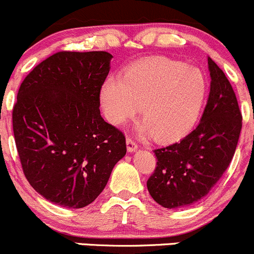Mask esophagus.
<instances>
[{
  "label": "esophagus",
  "instance_id": "34e87169",
  "mask_svg": "<svg viewBox=\"0 0 254 254\" xmlns=\"http://www.w3.org/2000/svg\"><path fill=\"white\" fill-rule=\"evenodd\" d=\"M126 143H127V150H128V152H134V150H137L138 145H137V143L134 142V139L127 137Z\"/></svg>",
  "mask_w": 254,
  "mask_h": 254
}]
</instances>
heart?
<instances>
[{
  "label": "heart",
  "mask_w": 254,
  "mask_h": 254,
  "mask_svg": "<svg viewBox=\"0 0 254 254\" xmlns=\"http://www.w3.org/2000/svg\"><path fill=\"white\" fill-rule=\"evenodd\" d=\"M207 81L197 67L157 57L130 66L121 79L102 85L101 104L106 119L122 126L140 105L142 129L155 139L169 142L187 134L201 112Z\"/></svg>",
  "instance_id": "1"
}]
</instances>
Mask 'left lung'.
I'll list each match as a JSON object with an SVG mask.
<instances>
[{
  "mask_svg": "<svg viewBox=\"0 0 254 254\" xmlns=\"http://www.w3.org/2000/svg\"><path fill=\"white\" fill-rule=\"evenodd\" d=\"M211 86L201 121L179 142L154 149L157 165L147 182L150 196L167 209L195 204L209 194L230 165L242 114L225 72L209 58Z\"/></svg>",
  "mask_w": 254,
  "mask_h": 254,
  "instance_id": "8db88e82",
  "label": "left lung"
}]
</instances>
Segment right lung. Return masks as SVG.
Wrapping results in <instances>:
<instances>
[{"label":"right lung","mask_w":254,"mask_h":254,"mask_svg":"<svg viewBox=\"0 0 254 254\" xmlns=\"http://www.w3.org/2000/svg\"><path fill=\"white\" fill-rule=\"evenodd\" d=\"M107 52H58L22 81L12 124L22 169L50 202L91 204L127 152L126 137L100 115Z\"/></svg>","instance_id":"obj_1"}]
</instances>
